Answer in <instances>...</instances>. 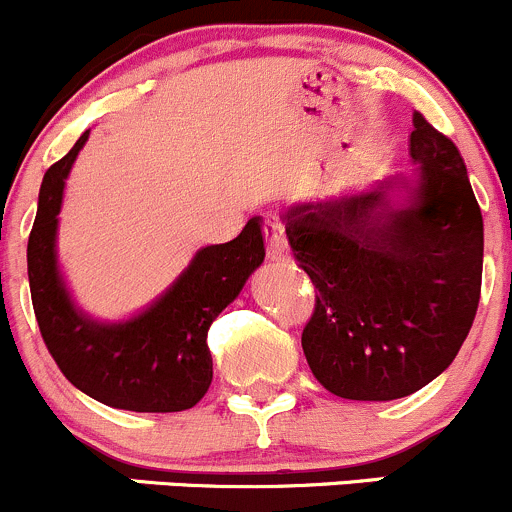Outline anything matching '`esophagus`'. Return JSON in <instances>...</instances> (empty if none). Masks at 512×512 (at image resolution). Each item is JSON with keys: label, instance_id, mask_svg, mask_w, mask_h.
I'll use <instances>...</instances> for the list:
<instances>
[{"label": "esophagus", "instance_id": "34e87169", "mask_svg": "<svg viewBox=\"0 0 512 512\" xmlns=\"http://www.w3.org/2000/svg\"><path fill=\"white\" fill-rule=\"evenodd\" d=\"M262 230H265L267 257H270L272 262L287 260V257H289V242H287V235H284L282 220H279L274 213H267Z\"/></svg>", "mask_w": 512, "mask_h": 512}]
</instances>
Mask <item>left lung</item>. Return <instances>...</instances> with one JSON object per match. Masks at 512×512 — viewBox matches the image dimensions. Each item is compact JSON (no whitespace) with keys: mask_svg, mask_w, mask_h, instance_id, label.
Returning a JSON list of instances; mask_svg holds the SVG:
<instances>
[{"mask_svg":"<svg viewBox=\"0 0 512 512\" xmlns=\"http://www.w3.org/2000/svg\"><path fill=\"white\" fill-rule=\"evenodd\" d=\"M417 184L395 206L385 181L360 196L284 213L294 260L316 287L306 363L346 400L407 397L444 373L481 299L483 215L459 149L412 115Z\"/></svg>","mask_w":512,"mask_h":512,"instance_id":"obj_1","label":"left lung"}]
</instances>
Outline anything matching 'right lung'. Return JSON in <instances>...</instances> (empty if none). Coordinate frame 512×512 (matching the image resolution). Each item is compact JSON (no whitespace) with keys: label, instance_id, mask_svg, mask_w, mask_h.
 Returning a JSON list of instances; mask_svg holds the SVG:
<instances>
[{"label":"right lung","instance_id":"right-lung-1","mask_svg":"<svg viewBox=\"0 0 512 512\" xmlns=\"http://www.w3.org/2000/svg\"><path fill=\"white\" fill-rule=\"evenodd\" d=\"M88 134L43 176L29 235V287L43 343L61 373L102 405L191 410L213 380L208 328L265 260L260 220H247L235 240L198 250L184 274L139 316L122 324L93 321L73 304L56 257L63 186Z\"/></svg>","mask_w":512,"mask_h":512}]
</instances>
